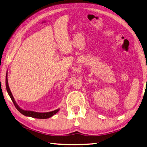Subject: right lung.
Wrapping results in <instances>:
<instances>
[{"mask_svg": "<svg viewBox=\"0 0 147 147\" xmlns=\"http://www.w3.org/2000/svg\"><path fill=\"white\" fill-rule=\"evenodd\" d=\"M7 74H6V76H5V86H6V89H7V93H8L9 95V96L11 97V100H12V101L13 102L14 106H15L17 110H18L22 114L24 115H25V116L36 118V119H48V118H50L51 117H52L53 115L57 113V112L59 111V109H57V110H55L52 111H50V112H47V113H38V112H36V111H27V110H22V109L20 108L18 106V105L16 104L15 100L14 99V97L13 96V95H12V94H11V92L9 87V85H8L7 75Z\"/></svg>", "mask_w": 147, "mask_h": 147, "instance_id": "right-lung-1", "label": "right lung"}]
</instances>
